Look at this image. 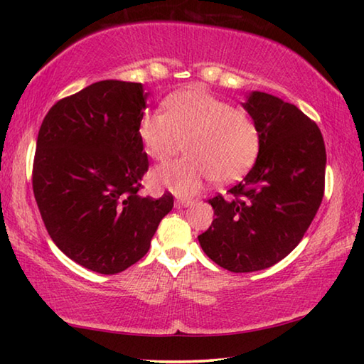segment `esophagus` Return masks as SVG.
Returning <instances> with one entry per match:
<instances>
[{"mask_svg": "<svg viewBox=\"0 0 364 364\" xmlns=\"http://www.w3.org/2000/svg\"><path fill=\"white\" fill-rule=\"evenodd\" d=\"M193 204H194V200H191V199H178L175 202V207L181 208V207H189V205H193Z\"/></svg>", "mask_w": 364, "mask_h": 364, "instance_id": "esophagus-1", "label": "esophagus"}]
</instances>
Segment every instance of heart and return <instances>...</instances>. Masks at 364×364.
I'll return each mask as SVG.
<instances>
[{
  "mask_svg": "<svg viewBox=\"0 0 364 364\" xmlns=\"http://www.w3.org/2000/svg\"><path fill=\"white\" fill-rule=\"evenodd\" d=\"M138 136L147 156L157 162L175 157L184 143L189 156L152 173L154 184L178 194L194 193L208 178L220 184L239 180L260 149V133L252 115L202 86L165 97L164 114L141 117Z\"/></svg>",
  "mask_w": 364,
  "mask_h": 364,
  "instance_id": "heart-1",
  "label": "heart"
}]
</instances>
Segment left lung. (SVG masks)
Here are the masks:
<instances>
[{"label":"left lung","mask_w":364,"mask_h":364,"mask_svg":"<svg viewBox=\"0 0 364 364\" xmlns=\"http://www.w3.org/2000/svg\"><path fill=\"white\" fill-rule=\"evenodd\" d=\"M242 106L260 133L257 160L228 199H208L215 218L197 237L232 273L269 268L297 247L321 205L326 173L323 134L297 106L262 91Z\"/></svg>","instance_id":"8db88e82"}]
</instances>
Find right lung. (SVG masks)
I'll use <instances>...</instances> for the list:
<instances>
[{
  "label": "right lung",
  "mask_w": 364,
  "mask_h": 364,
  "mask_svg": "<svg viewBox=\"0 0 364 364\" xmlns=\"http://www.w3.org/2000/svg\"><path fill=\"white\" fill-rule=\"evenodd\" d=\"M143 85L102 80L67 96L43 120L33 194L54 244L91 271L115 274L141 260L173 196H139L149 167L138 136Z\"/></svg>",
  "instance_id": "right-lung-1"
}]
</instances>
